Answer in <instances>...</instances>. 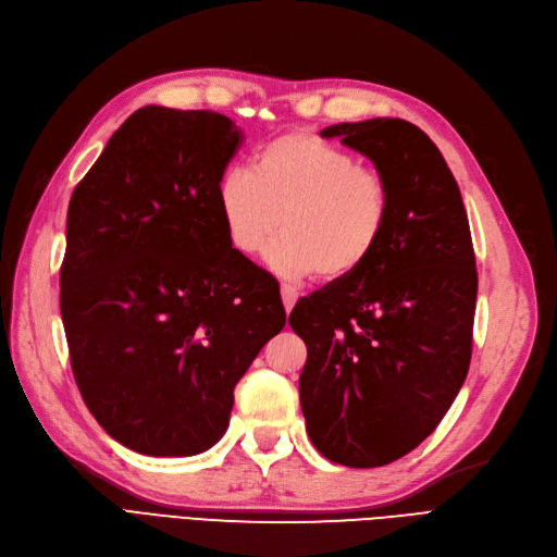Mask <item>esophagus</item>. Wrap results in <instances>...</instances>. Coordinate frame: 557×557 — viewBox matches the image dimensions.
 I'll list each match as a JSON object with an SVG mask.
<instances>
[{"label":"esophagus","mask_w":557,"mask_h":557,"mask_svg":"<svg viewBox=\"0 0 557 557\" xmlns=\"http://www.w3.org/2000/svg\"><path fill=\"white\" fill-rule=\"evenodd\" d=\"M297 290L293 288V285H288V283H283L281 285V299H283V307H285V311H293V307H295V302H297Z\"/></svg>","instance_id":"esophagus-1"}]
</instances>
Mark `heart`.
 <instances>
[{
	"label": "heart",
	"mask_w": 557,
	"mask_h": 557,
	"mask_svg": "<svg viewBox=\"0 0 557 557\" xmlns=\"http://www.w3.org/2000/svg\"><path fill=\"white\" fill-rule=\"evenodd\" d=\"M215 197L227 242L246 258L281 227L269 264L283 276L349 278L380 248L391 220L384 175L309 131L262 145L250 171H224Z\"/></svg>",
	"instance_id": "heart-1"
}]
</instances>
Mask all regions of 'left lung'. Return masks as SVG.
<instances>
[{
    "instance_id": "obj_1",
    "label": "left lung",
    "mask_w": 557,
    "mask_h": 557,
    "mask_svg": "<svg viewBox=\"0 0 557 557\" xmlns=\"http://www.w3.org/2000/svg\"><path fill=\"white\" fill-rule=\"evenodd\" d=\"M321 135L374 163L391 220L366 267L290 311L307 344L299 403L325 459L372 469L412 453L459 394L473 347L475 255L457 180L422 128L380 116Z\"/></svg>"
}]
</instances>
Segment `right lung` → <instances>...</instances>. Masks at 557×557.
<instances>
[{
  "label": "right lung",
  "mask_w": 557,
  "mask_h": 557,
  "mask_svg": "<svg viewBox=\"0 0 557 557\" xmlns=\"http://www.w3.org/2000/svg\"><path fill=\"white\" fill-rule=\"evenodd\" d=\"M244 143L230 116L147 104L74 187L60 267L86 408L147 457H191L230 426L234 386L285 325L278 281L236 252L218 180Z\"/></svg>",
  "instance_id": "obj_1"
}]
</instances>
